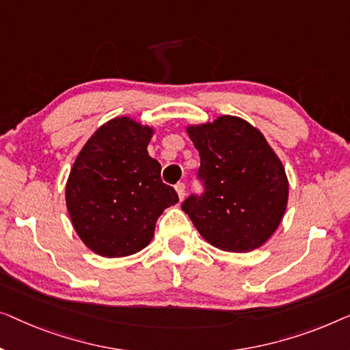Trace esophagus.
<instances>
[{
    "label": "esophagus",
    "mask_w": 350,
    "mask_h": 350,
    "mask_svg": "<svg viewBox=\"0 0 350 350\" xmlns=\"http://www.w3.org/2000/svg\"><path fill=\"white\" fill-rule=\"evenodd\" d=\"M176 191H177V195H179V200L185 198V184H184V182H179V184H176Z\"/></svg>",
    "instance_id": "esophagus-1"
}]
</instances>
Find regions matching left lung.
<instances>
[{
  "instance_id": "left-lung-1",
  "label": "left lung",
  "mask_w": 350,
  "mask_h": 350,
  "mask_svg": "<svg viewBox=\"0 0 350 350\" xmlns=\"http://www.w3.org/2000/svg\"><path fill=\"white\" fill-rule=\"evenodd\" d=\"M200 152L203 193L182 203L200 234L228 252H249L278 228L287 208L288 182L262 133L233 116L189 128Z\"/></svg>"
}]
</instances>
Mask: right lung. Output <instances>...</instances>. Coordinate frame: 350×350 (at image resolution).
Returning a JSON list of instances; mask_svg holds the SVG:
<instances>
[{"instance_id":"obj_1","label":"right lung","mask_w":350,"mask_h":350,"mask_svg":"<svg viewBox=\"0 0 350 350\" xmlns=\"http://www.w3.org/2000/svg\"><path fill=\"white\" fill-rule=\"evenodd\" d=\"M149 126L126 117L96 130L75 161L66 206L79 238L103 257H126L150 243L157 219L179 201L147 154Z\"/></svg>"}]
</instances>
